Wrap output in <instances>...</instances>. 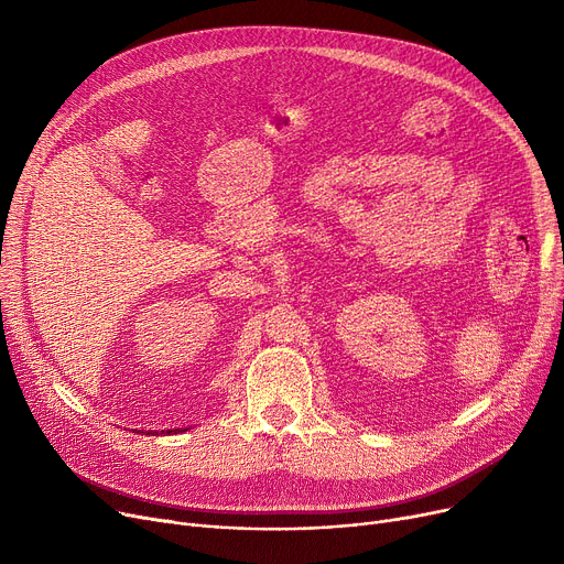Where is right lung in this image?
Here are the masks:
<instances>
[{"label": "right lung", "instance_id": "right-lung-1", "mask_svg": "<svg viewBox=\"0 0 564 564\" xmlns=\"http://www.w3.org/2000/svg\"><path fill=\"white\" fill-rule=\"evenodd\" d=\"M177 432H187V430H181V427H175V430H162V434H177ZM148 434H153V432H148Z\"/></svg>", "mask_w": 564, "mask_h": 564}]
</instances>
